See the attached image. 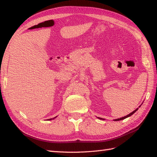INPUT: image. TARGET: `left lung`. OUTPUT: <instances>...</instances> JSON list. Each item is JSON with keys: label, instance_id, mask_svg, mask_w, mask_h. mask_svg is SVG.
I'll return each mask as SVG.
<instances>
[{"label": "left lung", "instance_id": "1", "mask_svg": "<svg viewBox=\"0 0 157 157\" xmlns=\"http://www.w3.org/2000/svg\"><path fill=\"white\" fill-rule=\"evenodd\" d=\"M141 106V105H140ZM140 106H139V107H140ZM138 108H137V109H136V110H134V111H133V112H132L131 113H129V115H126V116H125V117H121V118H119V119H114V121H121V120H123V119H126L127 117H130V116H132L133 114H134V113H136V111H138ZM99 119H102V120H105L104 119H102V118H101V117H98Z\"/></svg>", "mask_w": 157, "mask_h": 157}]
</instances>
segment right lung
Masks as SVG:
<instances>
[{"mask_svg": "<svg viewBox=\"0 0 157 157\" xmlns=\"http://www.w3.org/2000/svg\"><path fill=\"white\" fill-rule=\"evenodd\" d=\"M56 117H57V116H56ZM56 117H54V118H52V119H47V120H48V121H49V120H52V119H55V118Z\"/></svg>", "mask_w": 157, "mask_h": 157, "instance_id": "obj_1", "label": "right lung"}]
</instances>
